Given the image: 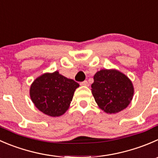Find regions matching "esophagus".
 <instances>
[{
    "mask_svg": "<svg viewBox=\"0 0 158 158\" xmlns=\"http://www.w3.org/2000/svg\"><path fill=\"white\" fill-rule=\"evenodd\" d=\"M80 84L82 86H89V84H88V82H87V81H82V82H81V84Z\"/></svg>",
    "mask_w": 158,
    "mask_h": 158,
    "instance_id": "34e87169",
    "label": "esophagus"
}]
</instances>
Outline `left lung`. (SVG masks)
<instances>
[{"mask_svg":"<svg viewBox=\"0 0 158 158\" xmlns=\"http://www.w3.org/2000/svg\"><path fill=\"white\" fill-rule=\"evenodd\" d=\"M91 92L100 108L115 114L128 106L134 94L130 79L117 70H101L94 76Z\"/></svg>","mask_w":158,"mask_h":158,"instance_id":"8db88e82","label":"left lung"}]
</instances>
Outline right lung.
Here are the masks:
<instances>
[{
	"mask_svg": "<svg viewBox=\"0 0 158 158\" xmlns=\"http://www.w3.org/2000/svg\"><path fill=\"white\" fill-rule=\"evenodd\" d=\"M78 83L59 74H43L31 84L30 95L38 110L51 117L64 114L69 107Z\"/></svg>",
	"mask_w": 158,
	"mask_h": 158,
	"instance_id": "obj_1",
	"label": "right lung"
}]
</instances>
